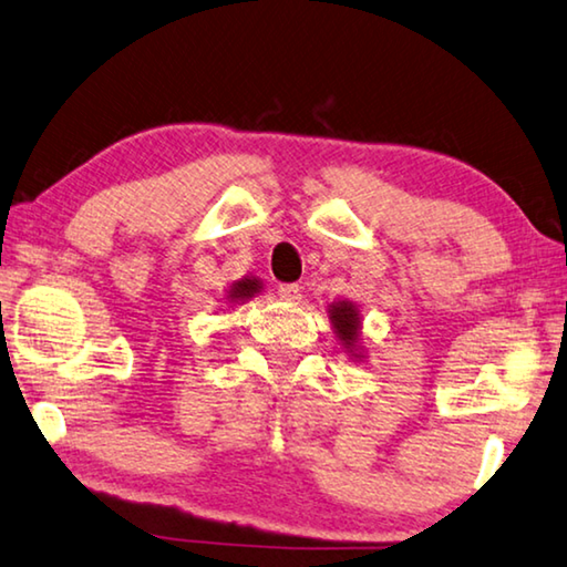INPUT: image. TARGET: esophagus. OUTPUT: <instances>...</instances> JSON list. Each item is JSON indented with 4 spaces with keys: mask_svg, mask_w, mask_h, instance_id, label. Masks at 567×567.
Returning <instances> with one entry per match:
<instances>
[{
    "mask_svg": "<svg viewBox=\"0 0 567 567\" xmlns=\"http://www.w3.org/2000/svg\"><path fill=\"white\" fill-rule=\"evenodd\" d=\"M277 292H280V298L287 302H298L302 298V285L282 282V285H277Z\"/></svg>",
    "mask_w": 567,
    "mask_h": 567,
    "instance_id": "34e87169",
    "label": "esophagus"
}]
</instances>
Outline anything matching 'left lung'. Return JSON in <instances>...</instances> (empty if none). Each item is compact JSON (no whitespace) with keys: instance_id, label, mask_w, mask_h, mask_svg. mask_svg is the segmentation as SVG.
I'll return each mask as SVG.
<instances>
[{"instance_id":"8db88e82","label":"left lung","mask_w":567,"mask_h":567,"mask_svg":"<svg viewBox=\"0 0 567 567\" xmlns=\"http://www.w3.org/2000/svg\"><path fill=\"white\" fill-rule=\"evenodd\" d=\"M332 316V326L338 330V338L346 340V343H355L358 338V326H361V320H358V312L350 302H336L330 310Z\"/></svg>"}]
</instances>
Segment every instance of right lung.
Here are the masks:
<instances>
[{"label": "right lung", "mask_w": 567, "mask_h": 567, "mask_svg": "<svg viewBox=\"0 0 567 567\" xmlns=\"http://www.w3.org/2000/svg\"><path fill=\"white\" fill-rule=\"evenodd\" d=\"M259 292V282L257 280H241L237 282L235 287H231V300H245V298H251V295Z\"/></svg>", "instance_id": "add662e5"}]
</instances>
